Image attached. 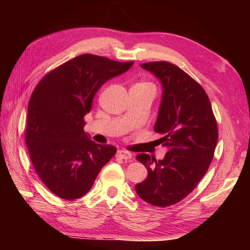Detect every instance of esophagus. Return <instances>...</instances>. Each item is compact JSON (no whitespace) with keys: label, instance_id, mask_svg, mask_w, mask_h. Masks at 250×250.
<instances>
[{"label":"esophagus","instance_id":"esophagus-1","mask_svg":"<svg viewBox=\"0 0 250 250\" xmlns=\"http://www.w3.org/2000/svg\"><path fill=\"white\" fill-rule=\"evenodd\" d=\"M117 157L125 159V160H131L132 159V153L129 151H125V150H118L117 151Z\"/></svg>","mask_w":250,"mask_h":250}]
</instances>
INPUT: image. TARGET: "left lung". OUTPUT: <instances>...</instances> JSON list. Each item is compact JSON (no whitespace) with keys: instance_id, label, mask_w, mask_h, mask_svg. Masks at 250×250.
Here are the masks:
<instances>
[{"instance_id":"obj_1","label":"left lung","mask_w":250,"mask_h":250,"mask_svg":"<svg viewBox=\"0 0 250 250\" xmlns=\"http://www.w3.org/2000/svg\"><path fill=\"white\" fill-rule=\"evenodd\" d=\"M162 84V99L155 124L167 148L162 160L140 153L147 178L135 186L137 195L153 206L167 207L185 199L200 183L213 160L218 129L209 99L201 84L167 61L141 65Z\"/></svg>"}]
</instances>
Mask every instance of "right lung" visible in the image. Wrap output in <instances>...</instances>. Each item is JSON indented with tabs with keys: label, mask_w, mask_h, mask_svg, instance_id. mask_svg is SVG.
<instances>
[{
	"label": "right lung",
	"mask_w": 250,
	"mask_h": 250,
	"mask_svg": "<svg viewBox=\"0 0 250 250\" xmlns=\"http://www.w3.org/2000/svg\"><path fill=\"white\" fill-rule=\"evenodd\" d=\"M133 65L84 54L63 63L37 83L28 105L25 143L35 171L52 193L64 200L86 194L116 153L83 131V117L103 84Z\"/></svg>",
	"instance_id": "obj_1"
}]
</instances>
